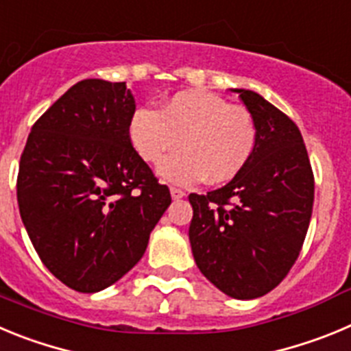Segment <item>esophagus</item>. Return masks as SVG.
Wrapping results in <instances>:
<instances>
[{"mask_svg":"<svg viewBox=\"0 0 351 351\" xmlns=\"http://www.w3.org/2000/svg\"><path fill=\"white\" fill-rule=\"evenodd\" d=\"M169 192H171V197L175 199V201H176V199H182V197H185V195H187V194H185V191H182V189H176V187L169 189Z\"/></svg>","mask_w":351,"mask_h":351,"instance_id":"obj_1","label":"esophagus"}]
</instances>
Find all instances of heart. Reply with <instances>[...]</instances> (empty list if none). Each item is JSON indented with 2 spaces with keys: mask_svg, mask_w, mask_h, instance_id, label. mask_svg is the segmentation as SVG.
<instances>
[{
  "mask_svg": "<svg viewBox=\"0 0 351 351\" xmlns=\"http://www.w3.org/2000/svg\"><path fill=\"white\" fill-rule=\"evenodd\" d=\"M128 136L148 164H159L180 141L182 150L159 168L166 182L191 185L206 178L220 185L248 166L258 131L246 108L204 90H182L164 101L159 112L147 106L134 110Z\"/></svg>",
  "mask_w": 351,
  "mask_h": 351,
  "instance_id": "b5f03b06",
  "label": "heart"
}]
</instances>
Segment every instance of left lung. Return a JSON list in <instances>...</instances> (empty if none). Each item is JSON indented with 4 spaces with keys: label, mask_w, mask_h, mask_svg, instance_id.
<instances>
[{
    "label": "left lung",
    "mask_w": 351,
    "mask_h": 351,
    "mask_svg": "<svg viewBox=\"0 0 351 351\" xmlns=\"http://www.w3.org/2000/svg\"><path fill=\"white\" fill-rule=\"evenodd\" d=\"M257 124L255 154L222 189L191 194L192 255L199 271L234 299L280 285L304 243L315 178L301 131L261 94L232 89Z\"/></svg>",
    "instance_id": "left-lung-1"
}]
</instances>
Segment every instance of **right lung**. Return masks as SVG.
<instances>
[{"instance_id": "obj_1", "label": "right lung", "mask_w": 351, "mask_h": 351, "mask_svg": "<svg viewBox=\"0 0 351 351\" xmlns=\"http://www.w3.org/2000/svg\"><path fill=\"white\" fill-rule=\"evenodd\" d=\"M134 110L125 82H78L34 122L21 156L22 222L47 269L77 292H99L136 266L171 204L131 147Z\"/></svg>"}]
</instances>
